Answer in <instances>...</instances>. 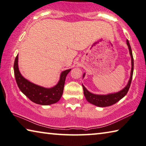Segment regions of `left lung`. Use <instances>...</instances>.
I'll return each mask as SVG.
<instances>
[{
    "label": "left lung",
    "mask_w": 146,
    "mask_h": 146,
    "mask_svg": "<svg viewBox=\"0 0 146 146\" xmlns=\"http://www.w3.org/2000/svg\"><path fill=\"white\" fill-rule=\"evenodd\" d=\"M127 44L129 48V53L131 55V76L130 79L129 80L128 83L126 87L120 91H119L116 93H113V94H109L107 95H98V94H94L88 91L87 89L83 86V93L85 96L86 100L90 104H92L94 106L104 107L107 106H111L112 105L116 104V102H118L119 100H120L122 98H123L127 94L129 89L131 80H132L133 78V68H134V60H133V57L132 54V50H131V48L130 46L129 40H127ZM85 74H83V78L84 77Z\"/></svg>",
    "instance_id": "1"
}]
</instances>
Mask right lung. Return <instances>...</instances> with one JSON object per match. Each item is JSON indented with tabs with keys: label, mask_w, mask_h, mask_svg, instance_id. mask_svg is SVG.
<instances>
[{
	"label": "right lung",
	"mask_w": 146,
	"mask_h": 146,
	"mask_svg": "<svg viewBox=\"0 0 146 146\" xmlns=\"http://www.w3.org/2000/svg\"><path fill=\"white\" fill-rule=\"evenodd\" d=\"M14 74L19 89L31 101L42 106H48L59 101L63 92L66 75L71 69L62 72L57 84L52 88H44L37 85L26 80L21 75L18 66V55L14 62Z\"/></svg>",
	"instance_id": "1"
}]
</instances>
